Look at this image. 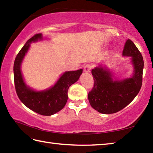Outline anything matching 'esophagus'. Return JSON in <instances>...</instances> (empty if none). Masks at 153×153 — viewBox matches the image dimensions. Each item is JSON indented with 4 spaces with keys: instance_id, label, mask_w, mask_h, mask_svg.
<instances>
[{
    "instance_id": "esophagus-1",
    "label": "esophagus",
    "mask_w": 153,
    "mask_h": 153,
    "mask_svg": "<svg viewBox=\"0 0 153 153\" xmlns=\"http://www.w3.org/2000/svg\"><path fill=\"white\" fill-rule=\"evenodd\" d=\"M92 65H90V64H88L86 65H85L84 69L85 73H90L92 69Z\"/></svg>"
}]
</instances>
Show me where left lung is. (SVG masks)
Here are the masks:
<instances>
[{"mask_svg": "<svg viewBox=\"0 0 153 153\" xmlns=\"http://www.w3.org/2000/svg\"><path fill=\"white\" fill-rule=\"evenodd\" d=\"M122 56L130 57L133 71L129 77L117 78L112 69L105 65H99L92 70L94 86L88 98L91 107L100 113H115L123 109L141 88L144 61L131 40L126 41Z\"/></svg>", "mask_w": 153, "mask_h": 153, "instance_id": "1", "label": "left lung"}]
</instances>
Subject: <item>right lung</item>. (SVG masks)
<instances>
[{
    "mask_svg": "<svg viewBox=\"0 0 153 153\" xmlns=\"http://www.w3.org/2000/svg\"><path fill=\"white\" fill-rule=\"evenodd\" d=\"M43 40L42 33H37L21 49L14 62V82L17 94L23 104L40 115L50 116L59 112L66 105L69 88L79 79L83 69L65 71L53 86L45 90H36L28 86L23 76L22 64L31 44Z\"/></svg>",
    "mask_w": 153,
    "mask_h": 153,
    "instance_id": "obj_1",
    "label": "right lung"
}]
</instances>
